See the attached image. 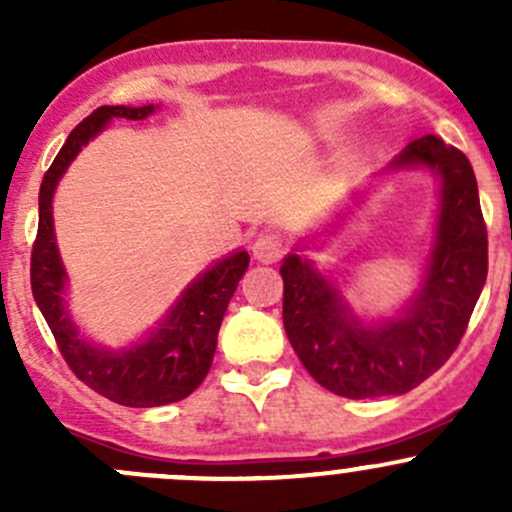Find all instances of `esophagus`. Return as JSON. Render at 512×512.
<instances>
[{
    "label": "esophagus",
    "mask_w": 512,
    "mask_h": 512,
    "mask_svg": "<svg viewBox=\"0 0 512 512\" xmlns=\"http://www.w3.org/2000/svg\"><path fill=\"white\" fill-rule=\"evenodd\" d=\"M252 255L262 265H272V262H277L285 255V242H282V237L277 232H260L252 240Z\"/></svg>",
    "instance_id": "obj_1"
}]
</instances>
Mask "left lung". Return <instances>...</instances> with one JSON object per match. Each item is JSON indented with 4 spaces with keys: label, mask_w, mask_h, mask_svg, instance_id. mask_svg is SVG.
<instances>
[{
    "label": "left lung",
    "mask_w": 512,
    "mask_h": 512,
    "mask_svg": "<svg viewBox=\"0 0 512 512\" xmlns=\"http://www.w3.org/2000/svg\"><path fill=\"white\" fill-rule=\"evenodd\" d=\"M416 165L441 178V213L423 285L399 317L369 327L312 262L287 255L280 267L289 344L314 381L337 396L376 399L416 389L456 352L485 285L488 232L471 163L441 138L421 136L389 168Z\"/></svg>",
    "instance_id": "left-lung-1"
}]
</instances>
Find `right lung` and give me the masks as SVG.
<instances>
[{
  "label": "right lung",
  "instance_id": "right-lung-1",
  "mask_svg": "<svg viewBox=\"0 0 512 512\" xmlns=\"http://www.w3.org/2000/svg\"><path fill=\"white\" fill-rule=\"evenodd\" d=\"M153 111H156L153 103L138 108L101 106L69 133L59 156L41 180L39 230L32 247V294L64 361L89 389L131 409L173 404L203 384L218 347V332L227 302L250 265V255L245 250L232 252L225 260L210 265L180 294L156 332L123 352L94 347L79 337V329L66 312V270L54 240L51 200H54L56 183L71 160L79 156L81 148L96 133H101L111 118L143 121Z\"/></svg>",
  "mask_w": 512,
  "mask_h": 512
}]
</instances>
